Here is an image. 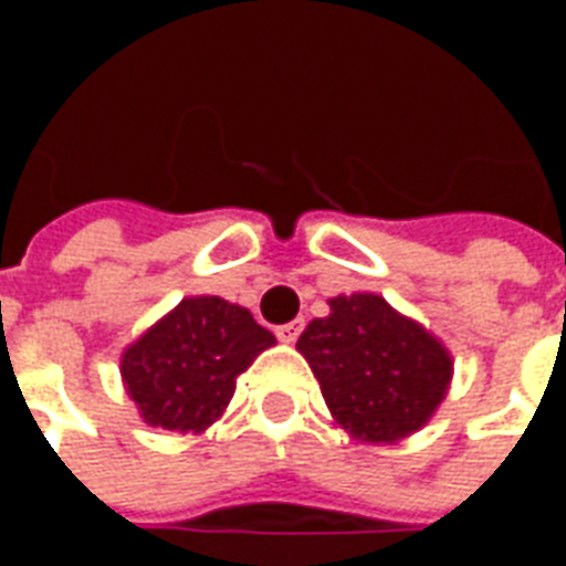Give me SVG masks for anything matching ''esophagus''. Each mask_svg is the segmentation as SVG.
I'll use <instances>...</instances> for the list:
<instances>
[{
  "instance_id": "obj_1",
  "label": "esophagus",
  "mask_w": 566,
  "mask_h": 566,
  "mask_svg": "<svg viewBox=\"0 0 566 566\" xmlns=\"http://www.w3.org/2000/svg\"><path fill=\"white\" fill-rule=\"evenodd\" d=\"M300 331H303V321H291V324H282V327H275V336H279L284 345H291V343H296Z\"/></svg>"
}]
</instances>
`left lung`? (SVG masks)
Instances as JSON below:
<instances>
[{"mask_svg":"<svg viewBox=\"0 0 566 566\" xmlns=\"http://www.w3.org/2000/svg\"><path fill=\"white\" fill-rule=\"evenodd\" d=\"M308 321L296 352L336 424L357 442L394 446L437 416L454 376L446 343L379 294H339Z\"/></svg>","mask_w":566,"mask_h":566,"instance_id":"1","label":"left lung"}]
</instances>
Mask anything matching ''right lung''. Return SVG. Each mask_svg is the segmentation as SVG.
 <instances>
[{"label":"right lung","mask_w":566,"mask_h":566,"mask_svg":"<svg viewBox=\"0 0 566 566\" xmlns=\"http://www.w3.org/2000/svg\"><path fill=\"white\" fill-rule=\"evenodd\" d=\"M275 345L245 306L185 296L120 355V379L148 427L206 433L227 412L235 379Z\"/></svg>","instance_id":"add662e5"}]
</instances>
